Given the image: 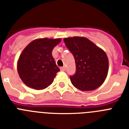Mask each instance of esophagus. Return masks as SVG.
<instances>
[{
  "mask_svg": "<svg viewBox=\"0 0 129 129\" xmlns=\"http://www.w3.org/2000/svg\"><path fill=\"white\" fill-rule=\"evenodd\" d=\"M60 70H61L62 71H66V67H61V68H60Z\"/></svg>",
  "mask_w": 129,
  "mask_h": 129,
  "instance_id": "obj_1",
  "label": "esophagus"
}]
</instances>
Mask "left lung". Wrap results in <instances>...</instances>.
Returning <instances> with one entry per match:
<instances>
[{
  "mask_svg": "<svg viewBox=\"0 0 129 129\" xmlns=\"http://www.w3.org/2000/svg\"><path fill=\"white\" fill-rule=\"evenodd\" d=\"M75 59L76 71L70 76L72 85L81 91H91L104 82L109 70V60L104 50L84 37L64 39Z\"/></svg>",
  "mask_w": 129,
  "mask_h": 129,
  "instance_id": "1",
  "label": "left lung"
}]
</instances>
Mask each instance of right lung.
<instances>
[{
    "mask_svg": "<svg viewBox=\"0 0 129 129\" xmlns=\"http://www.w3.org/2000/svg\"><path fill=\"white\" fill-rule=\"evenodd\" d=\"M61 39H35L23 50L18 60L17 70L22 82L35 90H43L51 84L58 69L52 51Z\"/></svg>",
    "mask_w": 129,
    "mask_h": 129,
    "instance_id": "1",
    "label": "right lung"
}]
</instances>
